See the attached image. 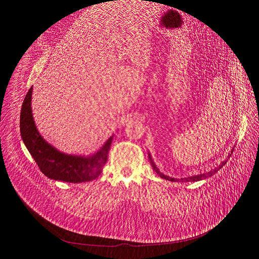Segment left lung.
Listing matches in <instances>:
<instances>
[{"instance_id":"obj_1","label":"left lung","mask_w":259,"mask_h":259,"mask_svg":"<svg viewBox=\"0 0 259 259\" xmlns=\"http://www.w3.org/2000/svg\"><path fill=\"white\" fill-rule=\"evenodd\" d=\"M232 152H233V149H232ZM232 152H231V154H229V155H228V158H230V156L232 155ZM148 155H149V160H150V162H151V166H152L153 170H154V171H155V172L160 176L161 179H165L166 181H170V182H179V181H181V182H197V181L205 180V179H207V178H210V176H212L213 174H215V173H216L217 171H219L222 167H224V166L226 165V162H227V160H224L219 167H216L215 169L211 170V171H210V172H208V173H202V174H199V175L191 176V178H186V179L178 180V179H173V178H170V176H167V175H165V174H162V173L159 171V169L156 167V165L154 164V161H153V159H152L151 155H150V154H148Z\"/></svg>"}]
</instances>
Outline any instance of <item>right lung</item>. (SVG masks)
<instances>
[{"instance_id":"right-lung-1","label":"right lung","mask_w":259,"mask_h":259,"mask_svg":"<svg viewBox=\"0 0 259 259\" xmlns=\"http://www.w3.org/2000/svg\"><path fill=\"white\" fill-rule=\"evenodd\" d=\"M32 87L27 92L21 109L20 129L23 142L47 178L67 183H85L99 178L108 159L113 135L98 152L90 156L69 155L58 151L37 131L31 111Z\"/></svg>"}]
</instances>
